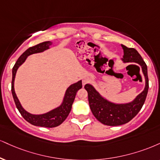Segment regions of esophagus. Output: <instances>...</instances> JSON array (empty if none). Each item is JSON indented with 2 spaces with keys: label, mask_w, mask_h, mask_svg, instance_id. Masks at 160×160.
Listing matches in <instances>:
<instances>
[{
  "label": "esophagus",
  "mask_w": 160,
  "mask_h": 160,
  "mask_svg": "<svg viewBox=\"0 0 160 160\" xmlns=\"http://www.w3.org/2000/svg\"><path fill=\"white\" fill-rule=\"evenodd\" d=\"M90 79L89 78H87V77H85V78H82V86H85L87 82H89Z\"/></svg>",
  "instance_id": "obj_1"
}]
</instances>
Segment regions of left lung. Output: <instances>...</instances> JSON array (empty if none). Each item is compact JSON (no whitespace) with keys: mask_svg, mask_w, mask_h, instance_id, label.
<instances>
[{"mask_svg":"<svg viewBox=\"0 0 160 160\" xmlns=\"http://www.w3.org/2000/svg\"><path fill=\"white\" fill-rule=\"evenodd\" d=\"M124 55L123 62L137 63L141 66L145 79L144 90L131 102L125 103H116L103 98L91 84H86L84 88L88 92L89 107L92 114L100 122L108 126H118L126 124L132 120L141 110L147 97L148 83V68L141 55L134 48L122 45Z\"/></svg>","mask_w":160,"mask_h":160,"instance_id":"left-lung-1","label":"left lung"}]
</instances>
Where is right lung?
<instances>
[{
    "label": "right lung",
    "instance_id": "add662e5",
    "mask_svg": "<svg viewBox=\"0 0 160 160\" xmlns=\"http://www.w3.org/2000/svg\"><path fill=\"white\" fill-rule=\"evenodd\" d=\"M51 45V42H44L33 46V47L29 48L28 50H26L18 59L14 67H13L12 80V94L13 99H14L17 109H18L19 112L22 115L23 118L27 122L30 123L32 125L38 127H45V128H49L59 126L68 117V114L71 112V109H72L73 102L74 101L77 92L82 88V80H79L78 82L72 84L67 88L66 91H65L64 98H63L62 102V103L59 107L48 112L39 115L31 114V113L28 112V111H26L23 108L18 98H17L16 94H15L14 82L17 70H18L19 66L24 62L28 56L33 54V53H42V52L49 49L50 46Z\"/></svg>",
    "mask_w": 160,
    "mask_h": 160
}]
</instances>
